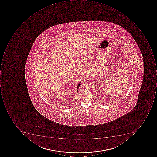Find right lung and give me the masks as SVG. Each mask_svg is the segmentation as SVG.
<instances>
[{"mask_svg":"<svg viewBox=\"0 0 157 157\" xmlns=\"http://www.w3.org/2000/svg\"><path fill=\"white\" fill-rule=\"evenodd\" d=\"M81 82H79V83H78V85H77V90H78V88H79V87H80V85H81Z\"/></svg>","mask_w":157,"mask_h":157,"instance_id":"obj_1","label":"right lung"}]
</instances>
